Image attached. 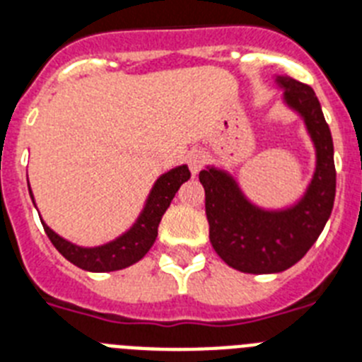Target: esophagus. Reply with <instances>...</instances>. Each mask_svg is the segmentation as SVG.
<instances>
[{
	"mask_svg": "<svg viewBox=\"0 0 362 362\" xmlns=\"http://www.w3.org/2000/svg\"><path fill=\"white\" fill-rule=\"evenodd\" d=\"M204 162H206V158L200 151H191V153L187 154V163H189V169L193 175H199L200 169L204 167Z\"/></svg>",
	"mask_w": 362,
	"mask_h": 362,
	"instance_id": "esophagus-1",
	"label": "esophagus"
}]
</instances>
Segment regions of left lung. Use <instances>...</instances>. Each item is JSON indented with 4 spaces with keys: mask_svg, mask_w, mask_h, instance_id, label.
<instances>
[{
    "mask_svg": "<svg viewBox=\"0 0 362 362\" xmlns=\"http://www.w3.org/2000/svg\"><path fill=\"white\" fill-rule=\"evenodd\" d=\"M274 83L284 105L302 117L315 147V171L302 197L284 208H263L223 167L208 165L199 175L211 247L228 267L247 274H276L298 263L326 226L335 200L333 139L317 95L287 75H276Z\"/></svg>",
    "mask_w": 362,
    "mask_h": 362,
    "instance_id": "left-lung-1",
    "label": "left lung"
}]
</instances>
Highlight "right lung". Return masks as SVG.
<instances>
[{
	"label": "right lung",
	"instance_id": "obj_1",
	"mask_svg": "<svg viewBox=\"0 0 362 362\" xmlns=\"http://www.w3.org/2000/svg\"><path fill=\"white\" fill-rule=\"evenodd\" d=\"M189 176L191 173L187 165L173 167L171 171L158 176L134 224L127 232L105 245H99V247H78L75 243L53 232L44 223V218L40 221L53 247L78 269L88 270V272H112V270L127 269V267L138 263L151 250L158 238V224L162 221L165 209L171 204V200L175 199L176 191L180 189L184 182L189 180ZM29 195L35 204L31 186H29Z\"/></svg>",
	"mask_w": 362,
	"mask_h": 362
}]
</instances>
